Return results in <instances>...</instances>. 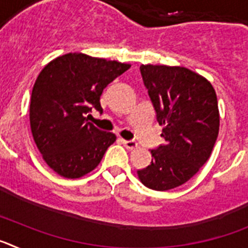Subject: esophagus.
Segmentation results:
<instances>
[{
	"label": "esophagus",
	"instance_id": "34e87169",
	"mask_svg": "<svg viewBox=\"0 0 248 248\" xmlns=\"http://www.w3.org/2000/svg\"><path fill=\"white\" fill-rule=\"evenodd\" d=\"M123 144H124V146H125L126 149H135L138 148V143L137 141H134V140H122Z\"/></svg>",
	"mask_w": 248,
	"mask_h": 248
}]
</instances>
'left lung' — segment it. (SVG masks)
Here are the masks:
<instances>
[{
	"label": "left lung",
	"instance_id": "left-lung-1",
	"mask_svg": "<svg viewBox=\"0 0 248 248\" xmlns=\"http://www.w3.org/2000/svg\"><path fill=\"white\" fill-rule=\"evenodd\" d=\"M140 72L156 111L165 145L153 149L139 180L156 191L189 181L209 160L220 128L217 97L205 77L185 67L141 64Z\"/></svg>",
	"mask_w": 248,
	"mask_h": 248
}]
</instances>
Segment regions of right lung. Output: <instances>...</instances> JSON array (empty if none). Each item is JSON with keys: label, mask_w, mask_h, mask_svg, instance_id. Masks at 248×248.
<instances>
[{"label": "right lung", "mask_w": 248, "mask_h": 248, "mask_svg": "<svg viewBox=\"0 0 248 248\" xmlns=\"http://www.w3.org/2000/svg\"><path fill=\"white\" fill-rule=\"evenodd\" d=\"M130 68L117 61L67 53L50 61L37 77L30 122L34 143L53 171L78 179L99 165L117 137L87 122L100 107L107 85Z\"/></svg>", "instance_id": "right-lung-1"}]
</instances>
